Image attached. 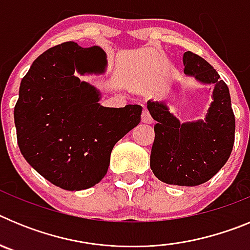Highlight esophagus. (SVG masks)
I'll return each instance as SVG.
<instances>
[{"label": "esophagus", "mask_w": 250, "mask_h": 250, "mask_svg": "<svg viewBox=\"0 0 250 250\" xmlns=\"http://www.w3.org/2000/svg\"><path fill=\"white\" fill-rule=\"evenodd\" d=\"M141 121L144 124H151L152 123V118L150 116L149 111L146 109L143 110V114H141Z\"/></svg>", "instance_id": "esophagus-1"}]
</instances>
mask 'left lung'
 I'll use <instances>...</instances> for the list:
<instances>
[{
    "mask_svg": "<svg viewBox=\"0 0 250 250\" xmlns=\"http://www.w3.org/2000/svg\"><path fill=\"white\" fill-rule=\"evenodd\" d=\"M184 74L203 85H213V101L204 119L180 123L164 101H147L155 139L150 167L170 185L195 187L213 178L228 161L234 145L235 118L227 83L215 68L190 51L183 56Z\"/></svg>",
    "mask_w": 250,
    "mask_h": 250,
    "instance_id": "1",
    "label": "left lung"
}]
</instances>
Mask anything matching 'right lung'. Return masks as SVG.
Segmentation results:
<instances>
[{
    "mask_svg": "<svg viewBox=\"0 0 250 250\" xmlns=\"http://www.w3.org/2000/svg\"><path fill=\"white\" fill-rule=\"evenodd\" d=\"M105 51L65 42L40 55L20 85L15 125L21 154L65 190H83L107 173L112 147L140 123L143 107H105L76 74H104Z\"/></svg>",
    "mask_w": 250,
    "mask_h": 250,
    "instance_id": "right-lung-1",
    "label": "right lung"
}]
</instances>
